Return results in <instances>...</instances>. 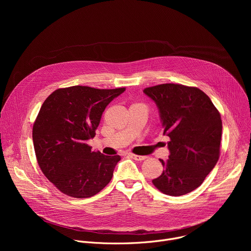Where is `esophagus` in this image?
<instances>
[{"label": "esophagus", "mask_w": 251, "mask_h": 251, "mask_svg": "<svg viewBox=\"0 0 251 251\" xmlns=\"http://www.w3.org/2000/svg\"><path fill=\"white\" fill-rule=\"evenodd\" d=\"M129 156L131 158H133L134 160H136V161H143V160L147 159L146 156H139V155H135V154H129Z\"/></svg>", "instance_id": "34e87169"}]
</instances>
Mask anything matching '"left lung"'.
Masks as SVG:
<instances>
[{
  "label": "left lung",
  "instance_id": "left-lung-1",
  "mask_svg": "<svg viewBox=\"0 0 251 251\" xmlns=\"http://www.w3.org/2000/svg\"><path fill=\"white\" fill-rule=\"evenodd\" d=\"M157 105L170 137L164 171L152 181L163 194L178 197L199 188L220 158L223 123L209 97L197 87L166 83L143 90Z\"/></svg>",
  "mask_w": 251,
  "mask_h": 251
}]
</instances>
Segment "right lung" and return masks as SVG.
<instances>
[{"label": "right lung", "mask_w": 251, "mask_h": 251, "mask_svg": "<svg viewBox=\"0 0 251 251\" xmlns=\"http://www.w3.org/2000/svg\"><path fill=\"white\" fill-rule=\"evenodd\" d=\"M124 91L75 85L45 100L32 127L33 147L41 170L61 193L90 198L111 181L121 157L92 152L86 141L95 136L106 106Z\"/></svg>", "instance_id": "right-lung-1"}]
</instances>
